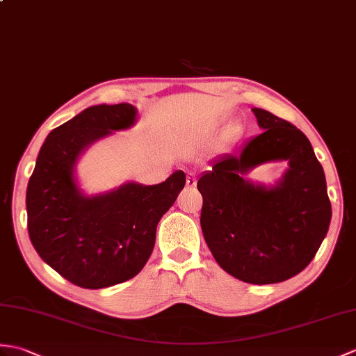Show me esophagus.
I'll use <instances>...</instances> for the list:
<instances>
[{"label": "esophagus", "mask_w": 356, "mask_h": 356, "mask_svg": "<svg viewBox=\"0 0 356 356\" xmlns=\"http://www.w3.org/2000/svg\"><path fill=\"white\" fill-rule=\"evenodd\" d=\"M195 184H197V179H195L193 175H189V176L186 177V185L193 188V186H195Z\"/></svg>", "instance_id": "obj_1"}]
</instances>
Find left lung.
Wrapping results in <instances>:
<instances>
[{"label": "left lung", "mask_w": 356, "mask_h": 356, "mask_svg": "<svg viewBox=\"0 0 356 356\" xmlns=\"http://www.w3.org/2000/svg\"><path fill=\"white\" fill-rule=\"evenodd\" d=\"M261 135L235 154H221L197 181L200 225L218 266L247 284L290 279L308 266L323 241L332 209L325 171L309 139L288 121L253 107ZM286 161L275 182H252L256 166Z\"/></svg>", "instance_id": "1"}]
</instances>
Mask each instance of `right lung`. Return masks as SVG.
I'll return each instance as SVG.
<instances>
[{"label": "right lung", "mask_w": 356, "mask_h": 356, "mask_svg": "<svg viewBox=\"0 0 356 356\" xmlns=\"http://www.w3.org/2000/svg\"><path fill=\"white\" fill-rule=\"evenodd\" d=\"M134 104L90 106L51 130L29 180L30 241L49 267L74 285L98 290L135 277L153 252L156 227L185 186L177 170L158 185L126 181L86 194L76 167L88 148L135 126Z\"/></svg>", "instance_id": "1"}]
</instances>
